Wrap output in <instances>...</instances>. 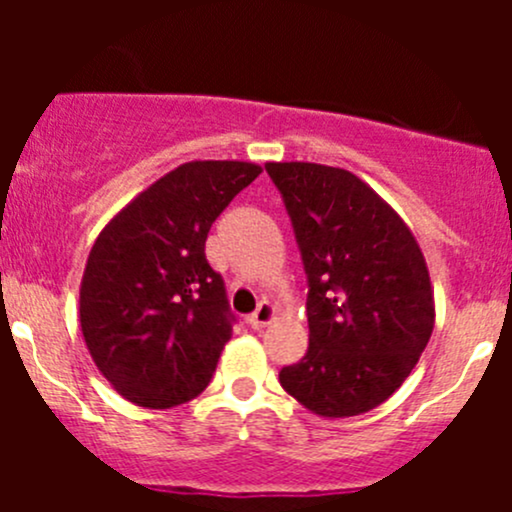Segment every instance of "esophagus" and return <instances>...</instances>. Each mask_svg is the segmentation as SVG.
Masks as SVG:
<instances>
[{
  "mask_svg": "<svg viewBox=\"0 0 512 512\" xmlns=\"http://www.w3.org/2000/svg\"><path fill=\"white\" fill-rule=\"evenodd\" d=\"M275 317H277V307L265 299V302L257 304L255 312H252L250 317H247V324H250L252 329H265L267 324L275 322Z\"/></svg>",
  "mask_w": 512,
  "mask_h": 512,
  "instance_id": "obj_1",
  "label": "esophagus"
}]
</instances>
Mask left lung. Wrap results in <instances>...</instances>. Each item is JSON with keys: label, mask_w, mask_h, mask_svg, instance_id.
Returning a JSON list of instances; mask_svg holds the SVG:
<instances>
[{"label": "left lung", "mask_w": 512, "mask_h": 512, "mask_svg": "<svg viewBox=\"0 0 512 512\" xmlns=\"http://www.w3.org/2000/svg\"><path fill=\"white\" fill-rule=\"evenodd\" d=\"M285 198L307 272L309 349L280 384L322 418L384 404L416 366L436 322L414 232L344 168L265 163Z\"/></svg>", "instance_id": "8db88e82"}]
</instances>
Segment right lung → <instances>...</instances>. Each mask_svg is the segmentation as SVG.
Returning a JSON list of instances; mask_svg holds the SVG:
<instances>
[{"mask_svg":"<svg viewBox=\"0 0 512 512\" xmlns=\"http://www.w3.org/2000/svg\"><path fill=\"white\" fill-rule=\"evenodd\" d=\"M260 173L247 160H190L98 232L81 277L79 322L98 371L131 404L170 409L210 384L232 314L205 240Z\"/></svg>","mask_w":512,"mask_h":512,"instance_id":"add662e5","label":"right lung"}]
</instances>
